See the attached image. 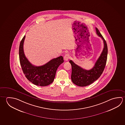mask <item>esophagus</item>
I'll use <instances>...</instances> for the list:
<instances>
[{"instance_id":"34e87169","label":"esophagus","mask_w":125,"mask_h":125,"mask_svg":"<svg viewBox=\"0 0 125 125\" xmlns=\"http://www.w3.org/2000/svg\"><path fill=\"white\" fill-rule=\"evenodd\" d=\"M69 55L68 54H66L65 55H64L63 59L65 61H67L69 59Z\"/></svg>"}]
</instances>
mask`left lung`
<instances>
[{
	"label": "left lung",
	"instance_id": "8db88e82",
	"mask_svg": "<svg viewBox=\"0 0 125 125\" xmlns=\"http://www.w3.org/2000/svg\"><path fill=\"white\" fill-rule=\"evenodd\" d=\"M96 34L103 40L104 47L100 56L91 69L85 70L77 65L72 60L69 61L72 68L71 79L73 83L79 86L89 85L96 81L102 74L107 59V46L102 35L96 28Z\"/></svg>",
	"mask_w": 125,
	"mask_h": 125
}]
</instances>
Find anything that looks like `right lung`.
Instances as JSON below:
<instances>
[{"instance_id":"add662e5","label":"right lung","mask_w":125,"mask_h":125,"mask_svg":"<svg viewBox=\"0 0 125 125\" xmlns=\"http://www.w3.org/2000/svg\"><path fill=\"white\" fill-rule=\"evenodd\" d=\"M25 35L20 42L19 50L20 64L27 79L36 85L45 86L52 83L57 68L63 62V57L54 58L41 66H35L29 62L24 55L23 45Z\"/></svg>"}]
</instances>
